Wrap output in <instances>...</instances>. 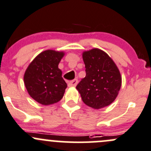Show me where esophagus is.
Wrapping results in <instances>:
<instances>
[{
	"label": "esophagus",
	"mask_w": 151,
	"mask_h": 151,
	"mask_svg": "<svg viewBox=\"0 0 151 151\" xmlns=\"http://www.w3.org/2000/svg\"><path fill=\"white\" fill-rule=\"evenodd\" d=\"M77 83H78V80H72V81L69 82V83H68V87H75L76 85H77Z\"/></svg>",
	"instance_id": "obj_1"
}]
</instances>
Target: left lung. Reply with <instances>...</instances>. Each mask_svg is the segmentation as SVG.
<instances>
[{"instance_id": "1", "label": "left lung", "mask_w": 151, "mask_h": 151, "mask_svg": "<svg viewBox=\"0 0 151 151\" xmlns=\"http://www.w3.org/2000/svg\"><path fill=\"white\" fill-rule=\"evenodd\" d=\"M86 76L76 88L83 102L94 109H101L113 102L121 87L119 69L110 57L99 49L83 53Z\"/></svg>"}]
</instances>
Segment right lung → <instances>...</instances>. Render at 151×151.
I'll return each mask as SVG.
<instances>
[{
	"label": "right lung",
	"mask_w": 151,
	"mask_h": 151,
	"mask_svg": "<svg viewBox=\"0 0 151 151\" xmlns=\"http://www.w3.org/2000/svg\"><path fill=\"white\" fill-rule=\"evenodd\" d=\"M63 55V52L45 50L27 68L24 74L25 88L29 95L39 104H52L63 98L67 84L58 64Z\"/></svg>",
	"instance_id": "right-lung-1"
}]
</instances>
